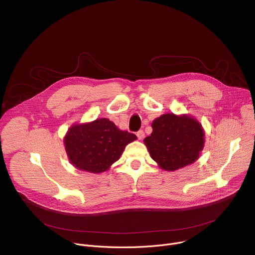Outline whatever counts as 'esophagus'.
I'll return each instance as SVG.
<instances>
[{
	"label": "esophagus",
	"instance_id": "obj_1",
	"mask_svg": "<svg viewBox=\"0 0 255 255\" xmlns=\"http://www.w3.org/2000/svg\"><path fill=\"white\" fill-rule=\"evenodd\" d=\"M136 135H137V138H138L139 140L143 139V137H144V132H143V130H139V131L136 133Z\"/></svg>",
	"mask_w": 255,
	"mask_h": 255
}]
</instances>
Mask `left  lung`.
I'll use <instances>...</instances> for the list:
<instances>
[{
    "instance_id": "1",
    "label": "left lung",
    "mask_w": 255,
    "mask_h": 255,
    "mask_svg": "<svg viewBox=\"0 0 255 255\" xmlns=\"http://www.w3.org/2000/svg\"><path fill=\"white\" fill-rule=\"evenodd\" d=\"M144 144L160 168L174 171L194 163L204 148L202 125L189 115L163 114L152 122Z\"/></svg>"
}]
</instances>
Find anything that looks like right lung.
<instances>
[{"label": "right lung", "mask_w": 255, "mask_h": 255, "mask_svg": "<svg viewBox=\"0 0 255 255\" xmlns=\"http://www.w3.org/2000/svg\"><path fill=\"white\" fill-rule=\"evenodd\" d=\"M136 139L135 134L101 118L72 125L64 137V146L70 163L78 169L101 173L116 162L126 145Z\"/></svg>", "instance_id": "obj_1"}]
</instances>
